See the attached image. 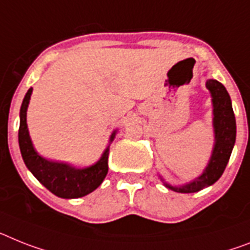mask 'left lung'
<instances>
[{"mask_svg":"<svg viewBox=\"0 0 250 250\" xmlns=\"http://www.w3.org/2000/svg\"><path fill=\"white\" fill-rule=\"evenodd\" d=\"M206 87L211 93L213 106V132H215V145L208 164L200 177L183 186H171L165 183V187L174 192L194 193L212 186L220 179L226 165L229 163L232 147L235 145L236 123L232 110L231 99L226 91L225 86L217 80H207Z\"/></svg>","mask_w":250,"mask_h":250,"instance_id":"obj_1","label":"left lung"}]
</instances>
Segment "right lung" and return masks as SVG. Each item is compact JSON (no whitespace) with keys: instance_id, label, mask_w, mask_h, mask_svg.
Masks as SVG:
<instances>
[{"instance_id":"1","label":"right lung","mask_w":250,"mask_h":250,"mask_svg":"<svg viewBox=\"0 0 250 250\" xmlns=\"http://www.w3.org/2000/svg\"><path fill=\"white\" fill-rule=\"evenodd\" d=\"M33 89H29L21 108H20V128H19V146L21 151L22 160L31 174L43 184L48 190L61 198H80L95 190L103 183L108 174L109 146L103 152L102 157L95 164L87 167H75L72 165L57 163L44 159L35 151L30 140L26 125L28 110ZM114 131L109 138V144L114 140Z\"/></svg>"}]
</instances>
